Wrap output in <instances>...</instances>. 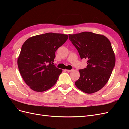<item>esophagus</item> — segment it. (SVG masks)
Wrapping results in <instances>:
<instances>
[{"label": "esophagus", "instance_id": "esophagus-1", "mask_svg": "<svg viewBox=\"0 0 129 129\" xmlns=\"http://www.w3.org/2000/svg\"><path fill=\"white\" fill-rule=\"evenodd\" d=\"M66 71L68 72H72L73 71H74V69H71V70H69V69H66Z\"/></svg>", "mask_w": 129, "mask_h": 129}]
</instances>
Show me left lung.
<instances>
[{
	"label": "left lung",
	"mask_w": 129,
	"mask_h": 129,
	"mask_svg": "<svg viewBox=\"0 0 129 129\" xmlns=\"http://www.w3.org/2000/svg\"><path fill=\"white\" fill-rule=\"evenodd\" d=\"M69 39L81 59H87V67L80 69L76 86L87 93L98 91L107 83L115 65V54L110 41L102 35L84 32L69 34Z\"/></svg>",
	"instance_id": "8db88e82"
}]
</instances>
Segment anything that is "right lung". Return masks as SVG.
Here are the masks:
<instances>
[{
    "label": "right lung",
    "instance_id": "add662e5",
    "mask_svg": "<svg viewBox=\"0 0 129 129\" xmlns=\"http://www.w3.org/2000/svg\"><path fill=\"white\" fill-rule=\"evenodd\" d=\"M68 38L66 34L47 33L29 38L22 45L18 68L34 91H45L56 83L62 71L53 64L55 52Z\"/></svg>",
    "mask_w": 129,
    "mask_h": 129
}]
</instances>
